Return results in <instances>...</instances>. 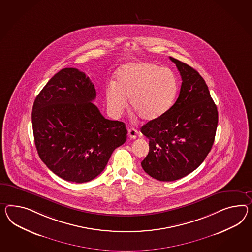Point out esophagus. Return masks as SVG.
Returning <instances> with one entry per match:
<instances>
[{
  "label": "esophagus",
  "mask_w": 252,
  "mask_h": 252,
  "mask_svg": "<svg viewBox=\"0 0 252 252\" xmlns=\"http://www.w3.org/2000/svg\"><path fill=\"white\" fill-rule=\"evenodd\" d=\"M128 135H129L130 139H136L137 135H138V130L133 128L128 129Z\"/></svg>",
  "instance_id": "34e87169"
}]
</instances>
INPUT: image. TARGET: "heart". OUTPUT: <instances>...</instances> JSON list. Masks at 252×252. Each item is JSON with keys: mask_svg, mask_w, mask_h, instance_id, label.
I'll return each mask as SVG.
<instances>
[{"mask_svg": "<svg viewBox=\"0 0 252 252\" xmlns=\"http://www.w3.org/2000/svg\"><path fill=\"white\" fill-rule=\"evenodd\" d=\"M177 79L168 68L152 63H129L117 72L116 84L106 91L107 105L113 116H120L129 99L131 110L142 120L160 119L174 104Z\"/></svg>", "mask_w": 252, "mask_h": 252, "instance_id": "obj_1", "label": "heart"}]
</instances>
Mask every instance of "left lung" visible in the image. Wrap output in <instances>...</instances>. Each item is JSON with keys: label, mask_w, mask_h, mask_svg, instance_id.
Instances as JSON below:
<instances>
[{"label": "left lung", "mask_w": 252, "mask_h": 252, "mask_svg": "<svg viewBox=\"0 0 252 252\" xmlns=\"http://www.w3.org/2000/svg\"><path fill=\"white\" fill-rule=\"evenodd\" d=\"M182 78L179 96L167 113L144 124L149 154L142 161L145 173L163 182L192 173L213 146L219 122L217 106L200 74L170 57Z\"/></svg>", "instance_id": "obj_1"}]
</instances>
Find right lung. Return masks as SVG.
Wrapping results in <instances>:
<instances>
[{
  "mask_svg": "<svg viewBox=\"0 0 252 252\" xmlns=\"http://www.w3.org/2000/svg\"><path fill=\"white\" fill-rule=\"evenodd\" d=\"M95 97L94 85L84 72L66 67L33 102L32 132L39 157L64 180H93L127 139L125 124L105 119L92 103Z\"/></svg>",
  "mask_w": 252,
  "mask_h": 252,
  "instance_id": "right-lung-1",
  "label": "right lung"
}]
</instances>
